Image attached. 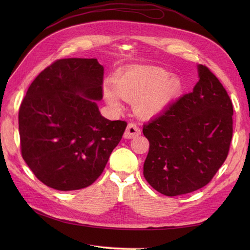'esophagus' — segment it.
I'll return each mask as SVG.
<instances>
[{
	"label": "esophagus",
	"instance_id": "1",
	"mask_svg": "<svg viewBox=\"0 0 250 250\" xmlns=\"http://www.w3.org/2000/svg\"><path fill=\"white\" fill-rule=\"evenodd\" d=\"M139 135H141L140 127L134 123L128 124L127 127L125 129V139H132V138L138 137Z\"/></svg>",
	"mask_w": 250,
	"mask_h": 250
}]
</instances>
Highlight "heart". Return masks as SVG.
Wrapping results in <instances>:
<instances>
[{
	"label": "heart",
	"mask_w": 250,
	"mask_h": 250,
	"mask_svg": "<svg viewBox=\"0 0 250 250\" xmlns=\"http://www.w3.org/2000/svg\"><path fill=\"white\" fill-rule=\"evenodd\" d=\"M113 87H104V96L114 107H120V95L134 100L137 111L152 116L164 111L183 90L180 78L171 76L168 71L158 67H134L117 75Z\"/></svg>",
	"instance_id": "obj_1"
}]
</instances>
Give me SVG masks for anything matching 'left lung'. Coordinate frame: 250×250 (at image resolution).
Here are the masks:
<instances>
[{
  "mask_svg": "<svg viewBox=\"0 0 250 250\" xmlns=\"http://www.w3.org/2000/svg\"><path fill=\"white\" fill-rule=\"evenodd\" d=\"M199 82L160 115L144 125L150 143L144 163L149 185L168 196L198 190L226 160L233 134V105L225 88L206 65Z\"/></svg>",
  "mask_w": 250,
  "mask_h": 250,
  "instance_id": "1",
  "label": "left lung"
}]
</instances>
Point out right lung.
Returning <instances> with one entry per match:
<instances>
[{
    "label": "right lung",
    "mask_w": 250,
    "mask_h": 250,
    "mask_svg": "<svg viewBox=\"0 0 250 250\" xmlns=\"http://www.w3.org/2000/svg\"><path fill=\"white\" fill-rule=\"evenodd\" d=\"M103 67L96 59L52 62L29 86L19 109L24 161L45 186L62 191L91 186L126 127L100 114Z\"/></svg>",
    "instance_id": "right-lung-1"
}]
</instances>
